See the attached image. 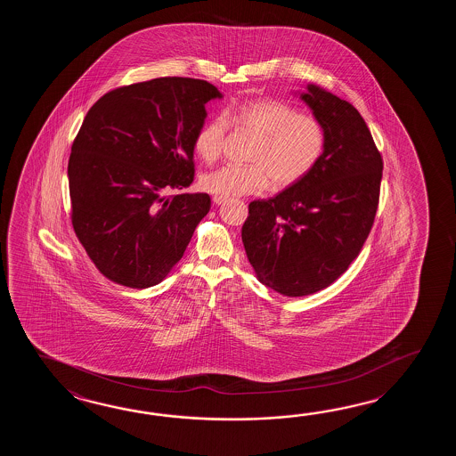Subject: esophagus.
<instances>
[{"label": "esophagus", "instance_id": "34e87169", "mask_svg": "<svg viewBox=\"0 0 456 456\" xmlns=\"http://www.w3.org/2000/svg\"><path fill=\"white\" fill-rule=\"evenodd\" d=\"M226 202V197H222V195H214V204L222 205Z\"/></svg>", "mask_w": 456, "mask_h": 456}]
</instances>
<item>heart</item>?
<instances>
[{"label": "heart", "instance_id": "heart-1", "mask_svg": "<svg viewBox=\"0 0 456 456\" xmlns=\"http://www.w3.org/2000/svg\"><path fill=\"white\" fill-rule=\"evenodd\" d=\"M230 126L256 142L248 153L251 165L224 166L202 175V189L222 197L262 194L271 183L279 189L298 184L320 165L328 145L326 128L316 117L285 101L256 99L226 109L199 128L194 148L205 163L222 156Z\"/></svg>", "mask_w": 456, "mask_h": 456}]
</instances>
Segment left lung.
I'll use <instances>...</instances> for the list:
<instances>
[{"mask_svg":"<svg viewBox=\"0 0 456 456\" xmlns=\"http://www.w3.org/2000/svg\"><path fill=\"white\" fill-rule=\"evenodd\" d=\"M301 99L326 128L320 165L269 200H254L241 238L256 277L283 297L328 289L355 261L379 210L383 158L359 110L318 86Z\"/></svg>","mask_w":456,"mask_h":456,"instance_id":"obj_1","label":"left lung"}]
</instances>
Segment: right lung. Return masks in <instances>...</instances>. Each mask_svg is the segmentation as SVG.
<instances>
[{
  "instance_id": "1",
  "label": "right lung",
  "mask_w": 456,
  "mask_h": 456,
  "mask_svg": "<svg viewBox=\"0 0 456 456\" xmlns=\"http://www.w3.org/2000/svg\"><path fill=\"white\" fill-rule=\"evenodd\" d=\"M204 79L156 77L120 86L87 110L69 161L71 224L106 279L148 289L166 279L210 210L208 194L167 195L194 181Z\"/></svg>"
}]
</instances>
